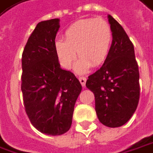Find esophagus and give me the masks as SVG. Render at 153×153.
Returning <instances> with one entry per match:
<instances>
[{"mask_svg": "<svg viewBox=\"0 0 153 153\" xmlns=\"http://www.w3.org/2000/svg\"><path fill=\"white\" fill-rule=\"evenodd\" d=\"M79 82H80V84H81L82 87H84V86L86 85V80H87L86 77L79 76Z\"/></svg>", "mask_w": 153, "mask_h": 153, "instance_id": "obj_1", "label": "esophagus"}]
</instances>
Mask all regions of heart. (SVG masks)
<instances>
[{
	"label": "heart",
	"mask_w": 153,
	"mask_h": 153,
	"mask_svg": "<svg viewBox=\"0 0 153 153\" xmlns=\"http://www.w3.org/2000/svg\"><path fill=\"white\" fill-rule=\"evenodd\" d=\"M113 39L111 26L102 18L82 19L72 23L65 31V40L55 41V51L64 68L70 69L76 59L78 73H85L91 66H99L108 58Z\"/></svg>",
	"instance_id": "heart-1"
}]
</instances>
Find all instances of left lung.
I'll return each mask as SVG.
<instances>
[{"instance_id": "8db88e82", "label": "left lung", "mask_w": 153, "mask_h": 153, "mask_svg": "<svg viewBox=\"0 0 153 153\" xmlns=\"http://www.w3.org/2000/svg\"><path fill=\"white\" fill-rule=\"evenodd\" d=\"M108 17L113 33L110 51L102 67L88 76L86 86L94 94L99 121L116 128L125 124L137 109L139 71L131 41L117 21Z\"/></svg>"}]
</instances>
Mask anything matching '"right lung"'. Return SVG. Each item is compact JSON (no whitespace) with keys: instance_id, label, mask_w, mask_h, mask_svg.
Here are the masks:
<instances>
[{"instance_id":"add662e5","label":"right lung","mask_w":153,"mask_h":153,"mask_svg":"<svg viewBox=\"0 0 153 153\" xmlns=\"http://www.w3.org/2000/svg\"><path fill=\"white\" fill-rule=\"evenodd\" d=\"M58 18L37 23L22 55V85L25 112L40 132L58 136L69 131L81 85L60 68L55 51Z\"/></svg>"}]
</instances>
